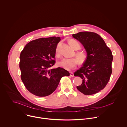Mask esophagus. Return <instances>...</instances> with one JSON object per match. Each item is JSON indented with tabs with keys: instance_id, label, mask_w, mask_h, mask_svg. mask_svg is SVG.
Here are the masks:
<instances>
[{
	"instance_id": "obj_1",
	"label": "esophagus",
	"mask_w": 127,
	"mask_h": 127,
	"mask_svg": "<svg viewBox=\"0 0 127 127\" xmlns=\"http://www.w3.org/2000/svg\"><path fill=\"white\" fill-rule=\"evenodd\" d=\"M70 76L71 77H73L74 76V74L73 72H70Z\"/></svg>"
}]
</instances>
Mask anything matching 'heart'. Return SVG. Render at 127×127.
I'll list each match as a JSON object with an SVG mask.
<instances>
[{"label": "heart", "instance_id": "b5f03b06", "mask_svg": "<svg viewBox=\"0 0 127 127\" xmlns=\"http://www.w3.org/2000/svg\"><path fill=\"white\" fill-rule=\"evenodd\" d=\"M69 43L71 47L74 50H79L80 48L79 43L73 40H70ZM58 46L56 48V53L57 55H58ZM76 56L80 62H84L86 58L85 54L83 52H78L76 53ZM78 60L76 58H63L58 62L59 66L65 69V70L70 71L74 69L78 64Z\"/></svg>", "mask_w": 127, "mask_h": 127}]
</instances>
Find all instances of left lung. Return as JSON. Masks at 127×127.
<instances>
[{"instance_id":"left-lung-1","label":"left lung","mask_w":127,"mask_h":127,"mask_svg":"<svg viewBox=\"0 0 127 127\" xmlns=\"http://www.w3.org/2000/svg\"><path fill=\"white\" fill-rule=\"evenodd\" d=\"M72 36L83 45L87 52L83 66L74 74L82 79V84L76 87L85 95L95 94L105 87L110 79L113 59L112 51L96 33L81 32Z\"/></svg>"}]
</instances>
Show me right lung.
I'll list each match as a JSON object with an SVG mask.
<instances>
[{
    "label": "right lung",
    "mask_w": 127,
    "mask_h": 127,
    "mask_svg": "<svg viewBox=\"0 0 127 127\" xmlns=\"http://www.w3.org/2000/svg\"><path fill=\"white\" fill-rule=\"evenodd\" d=\"M60 40L56 37L36 39L28 43L21 53V79L26 88L36 96L50 95L61 78L70 75L62 68H51L55 63L56 50Z\"/></svg>",
    "instance_id": "1"
}]
</instances>
